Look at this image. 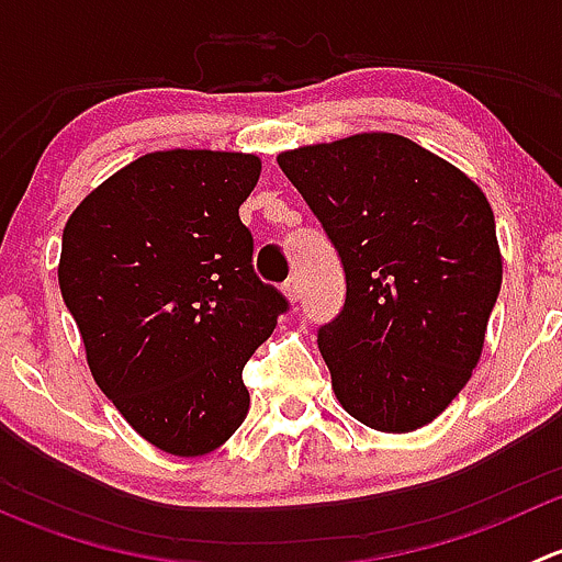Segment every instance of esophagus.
Returning <instances> with one entry per match:
<instances>
[{
    "mask_svg": "<svg viewBox=\"0 0 562 562\" xmlns=\"http://www.w3.org/2000/svg\"><path fill=\"white\" fill-rule=\"evenodd\" d=\"M282 293H285V299L291 304H296L299 299H302V288H299V280L296 277H291V280L285 282V285H282Z\"/></svg>",
    "mask_w": 562,
    "mask_h": 562,
    "instance_id": "obj_1",
    "label": "esophagus"
}]
</instances>
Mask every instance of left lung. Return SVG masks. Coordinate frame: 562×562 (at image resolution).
Masks as SVG:
<instances>
[{
    "label": "left lung",
    "mask_w": 562,
    "mask_h": 562,
    "mask_svg": "<svg viewBox=\"0 0 562 562\" xmlns=\"http://www.w3.org/2000/svg\"><path fill=\"white\" fill-rule=\"evenodd\" d=\"M342 258L345 307L317 334L339 405L378 432L440 416L481 359L503 282L481 187L394 133L277 155Z\"/></svg>",
    "instance_id": "obj_1"
}]
</instances>
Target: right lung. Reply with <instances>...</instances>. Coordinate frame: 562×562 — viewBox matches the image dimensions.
I'll list each match as a JSON object with an SVG mask.
<instances>
[{
	"mask_svg": "<svg viewBox=\"0 0 562 562\" xmlns=\"http://www.w3.org/2000/svg\"><path fill=\"white\" fill-rule=\"evenodd\" d=\"M258 179V155L151 151L94 187L61 234V299L94 383L166 454L203 457L241 427V370L288 310L255 277L239 220Z\"/></svg>",
	"mask_w": 562,
	"mask_h": 562,
	"instance_id": "right-lung-1",
	"label": "right lung"
}]
</instances>
